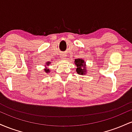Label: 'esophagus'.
Segmentation results:
<instances>
[{
    "label": "esophagus",
    "mask_w": 132,
    "mask_h": 132,
    "mask_svg": "<svg viewBox=\"0 0 132 132\" xmlns=\"http://www.w3.org/2000/svg\"><path fill=\"white\" fill-rule=\"evenodd\" d=\"M65 57H66V55H65V54H61V58L62 59V60H64L65 59Z\"/></svg>",
    "instance_id": "34e87169"
}]
</instances>
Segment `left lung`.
Masks as SVG:
<instances>
[{
    "instance_id": "8db88e82",
    "label": "left lung",
    "mask_w": 132,
    "mask_h": 132,
    "mask_svg": "<svg viewBox=\"0 0 132 132\" xmlns=\"http://www.w3.org/2000/svg\"><path fill=\"white\" fill-rule=\"evenodd\" d=\"M75 64L76 65L77 68L76 69L77 73L80 75H85L87 73L86 62L82 59H76L75 60Z\"/></svg>"
}]
</instances>
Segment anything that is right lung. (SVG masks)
<instances>
[{"instance_id":"add662e5","label":"right lung","mask_w":132,"mask_h":132,"mask_svg":"<svg viewBox=\"0 0 132 132\" xmlns=\"http://www.w3.org/2000/svg\"><path fill=\"white\" fill-rule=\"evenodd\" d=\"M50 62H47L46 63V66H48V65H50ZM45 72H46V73H49V72H50V70L49 69H47V68H46V69H45Z\"/></svg>"}]
</instances>
